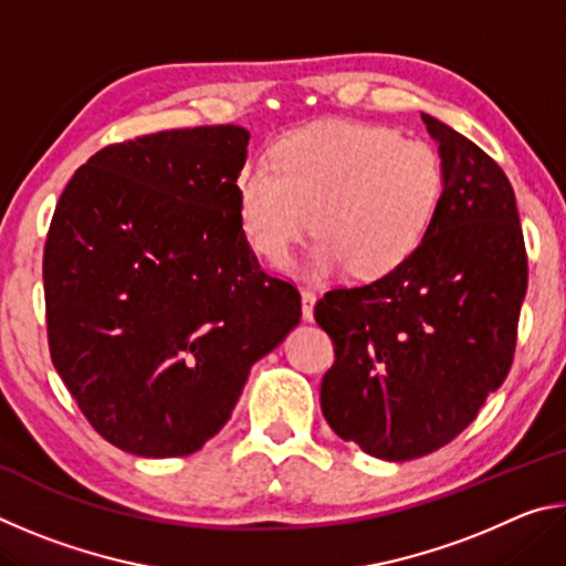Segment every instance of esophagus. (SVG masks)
Instances as JSON below:
<instances>
[{
	"label": "esophagus",
	"mask_w": 566,
	"mask_h": 566,
	"mask_svg": "<svg viewBox=\"0 0 566 566\" xmlns=\"http://www.w3.org/2000/svg\"><path fill=\"white\" fill-rule=\"evenodd\" d=\"M314 304H317V294L304 290L302 292V319L304 322H312L314 319Z\"/></svg>",
	"instance_id": "1"
}]
</instances>
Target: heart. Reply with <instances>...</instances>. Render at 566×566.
Here are the masks:
<instances>
[{
  "mask_svg": "<svg viewBox=\"0 0 566 566\" xmlns=\"http://www.w3.org/2000/svg\"><path fill=\"white\" fill-rule=\"evenodd\" d=\"M270 159L239 171V227L272 266L290 262L314 227L319 242L304 270L312 280L395 272L424 242L442 199L437 151L379 124H310L276 139Z\"/></svg>",
  "mask_w": 566,
  "mask_h": 566,
  "instance_id": "obj_1",
  "label": "heart"
}]
</instances>
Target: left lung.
Instances as JSON below:
<instances>
[{
	"label": "left lung",
	"mask_w": 566,
	"mask_h": 566,
	"mask_svg": "<svg viewBox=\"0 0 566 566\" xmlns=\"http://www.w3.org/2000/svg\"><path fill=\"white\" fill-rule=\"evenodd\" d=\"M421 122L444 175L424 242L395 272L314 306L337 347L324 419L387 462L424 457L472 424L512 367L526 294L510 179L464 134L424 112Z\"/></svg>",
	"instance_id": "1"
}]
</instances>
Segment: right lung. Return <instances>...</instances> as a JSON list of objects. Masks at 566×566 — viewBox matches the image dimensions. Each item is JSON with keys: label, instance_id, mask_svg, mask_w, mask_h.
Instances as JSON below:
<instances>
[{"label": "right lung", "instance_id": "1", "mask_svg": "<svg viewBox=\"0 0 566 566\" xmlns=\"http://www.w3.org/2000/svg\"><path fill=\"white\" fill-rule=\"evenodd\" d=\"M249 132L169 129L74 171L44 247L52 361L97 432L165 459L202 449L302 317L239 227Z\"/></svg>", "mask_w": 566, "mask_h": 566}]
</instances>
